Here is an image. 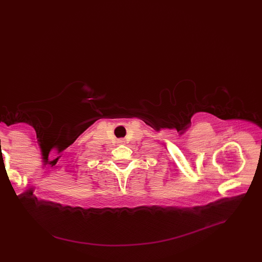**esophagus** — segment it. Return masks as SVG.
<instances>
[{
    "label": "esophagus",
    "mask_w": 262,
    "mask_h": 262,
    "mask_svg": "<svg viewBox=\"0 0 262 262\" xmlns=\"http://www.w3.org/2000/svg\"><path fill=\"white\" fill-rule=\"evenodd\" d=\"M119 142H120V143H123V140H120Z\"/></svg>",
    "instance_id": "1"
}]
</instances>
